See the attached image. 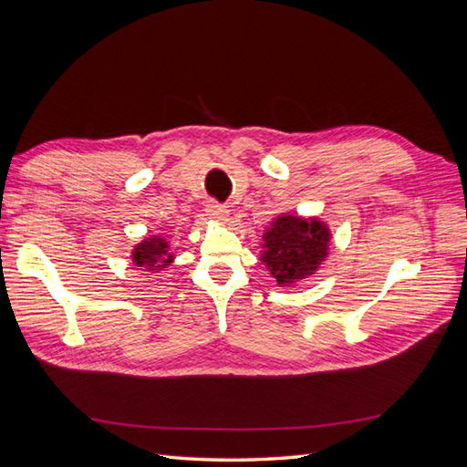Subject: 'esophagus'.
Segmentation results:
<instances>
[{"mask_svg":"<svg viewBox=\"0 0 467 467\" xmlns=\"http://www.w3.org/2000/svg\"><path fill=\"white\" fill-rule=\"evenodd\" d=\"M206 214H208L210 220H214V222H220V223H222V222H228V214H230V212H228V208H225V206H222V204L212 201V202L206 204Z\"/></svg>","mask_w":467,"mask_h":467,"instance_id":"esophagus-1","label":"esophagus"}]
</instances>
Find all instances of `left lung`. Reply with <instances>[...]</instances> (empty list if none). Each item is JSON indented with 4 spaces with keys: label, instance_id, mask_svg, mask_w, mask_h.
Wrapping results in <instances>:
<instances>
[{
    "label": "left lung",
    "instance_id": "8db88e82",
    "mask_svg": "<svg viewBox=\"0 0 467 467\" xmlns=\"http://www.w3.org/2000/svg\"><path fill=\"white\" fill-rule=\"evenodd\" d=\"M331 230L319 218L280 214L263 234L261 263L278 286H296L329 255Z\"/></svg>",
    "mask_w": 467,
    "mask_h": 467
}]
</instances>
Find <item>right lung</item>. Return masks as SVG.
I'll return each mask as SVG.
<instances>
[{
  "label": "right lung",
  "mask_w": 467,
  "mask_h": 467,
  "mask_svg": "<svg viewBox=\"0 0 467 467\" xmlns=\"http://www.w3.org/2000/svg\"><path fill=\"white\" fill-rule=\"evenodd\" d=\"M132 263L136 266H142L146 271L160 273L165 266L173 263L175 255L163 235H150L142 239L134 249H132Z\"/></svg>",
  "instance_id": "right-lung-1"
}]
</instances>
